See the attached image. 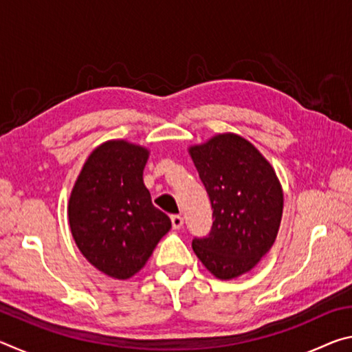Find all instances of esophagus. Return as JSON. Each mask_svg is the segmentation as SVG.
I'll list each match as a JSON object with an SVG mask.
<instances>
[{
	"mask_svg": "<svg viewBox=\"0 0 352 352\" xmlns=\"http://www.w3.org/2000/svg\"><path fill=\"white\" fill-rule=\"evenodd\" d=\"M170 222H172V228L180 230L183 226V217L180 214H174V216H170Z\"/></svg>",
	"mask_w": 352,
	"mask_h": 352,
	"instance_id": "esophagus-1",
	"label": "esophagus"
}]
</instances>
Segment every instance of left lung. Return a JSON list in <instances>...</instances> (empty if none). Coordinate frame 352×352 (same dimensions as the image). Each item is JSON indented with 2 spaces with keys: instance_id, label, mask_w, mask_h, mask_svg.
Returning a JSON list of instances; mask_svg holds the SVG:
<instances>
[{
  "instance_id": "8db88e82",
  "label": "left lung",
  "mask_w": 352,
  "mask_h": 352,
  "mask_svg": "<svg viewBox=\"0 0 352 352\" xmlns=\"http://www.w3.org/2000/svg\"><path fill=\"white\" fill-rule=\"evenodd\" d=\"M189 155L211 200L212 226L192 250L219 279L243 275L269 253L283 217V188L272 164L252 142L220 133Z\"/></svg>"
}]
</instances>
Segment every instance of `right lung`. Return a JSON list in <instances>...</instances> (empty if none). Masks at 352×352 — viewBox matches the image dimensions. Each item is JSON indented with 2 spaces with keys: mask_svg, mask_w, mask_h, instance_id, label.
<instances>
[{
  "mask_svg": "<svg viewBox=\"0 0 352 352\" xmlns=\"http://www.w3.org/2000/svg\"><path fill=\"white\" fill-rule=\"evenodd\" d=\"M147 158L146 147L107 141L87 158L69 195L68 219L77 248L115 279L138 273L172 226L152 205L142 182Z\"/></svg>",
  "mask_w": 352,
  "mask_h": 352,
  "instance_id": "1",
  "label": "right lung"
}]
</instances>
